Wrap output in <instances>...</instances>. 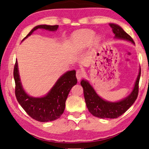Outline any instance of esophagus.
<instances>
[{
	"mask_svg": "<svg viewBox=\"0 0 149 149\" xmlns=\"http://www.w3.org/2000/svg\"><path fill=\"white\" fill-rule=\"evenodd\" d=\"M84 75V72L82 70H77V72H76V76H77V78L78 80H80L82 78H83Z\"/></svg>",
	"mask_w": 149,
	"mask_h": 149,
	"instance_id": "1",
	"label": "esophagus"
}]
</instances>
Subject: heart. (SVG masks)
<instances>
[{
  "mask_svg": "<svg viewBox=\"0 0 149 149\" xmlns=\"http://www.w3.org/2000/svg\"><path fill=\"white\" fill-rule=\"evenodd\" d=\"M94 36H95V32L91 30H86L82 32L80 36V40H81L82 45L84 46L90 45L93 40Z\"/></svg>",
  "mask_w": 149,
  "mask_h": 149,
  "instance_id": "1",
  "label": "heart"
}]
</instances>
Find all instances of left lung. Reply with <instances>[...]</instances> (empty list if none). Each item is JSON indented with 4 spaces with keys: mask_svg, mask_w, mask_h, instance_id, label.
Listing matches in <instances>:
<instances>
[{
    "mask_svg": "<svg viewBox=\"0 0 149 149\" xmlns=\"http://www.w3.org/2000/svg\"><path fill=\"white\" fill-rule=\"evenodd\" d=\"M110 27L112 28L115 37L120 39L128 40L134 43L131 37L123 31L121 27L116 24H110ZM141 76V69L139 70L133 91L129 96L123 100L118 102H109L104 100L97 95L93 87L88 81L82 80L81 85L84 89L85 102L89 112L94 116L100 118H116L123 114L137 98L139 93V82Z\"/></svg>",
    "mask_w": 149,
    "mask_h": 149,
    "instance_id": "left-lung-1",
    "label": "left lung"
}]
</instances>
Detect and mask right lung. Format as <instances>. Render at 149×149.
<instances>
[{
  "label": "right lung",
  "instance_id": "add662e5",
  "mask_svg": "<svg viewBox=\"0 0 149 149\" xmlns=\"http://www.w3.org/2000/svg\"><path fill=\"white\" fill-rule=\"evenodd\" d=\"M58 27V25L37 26L31 30L24 40L38 29L54 31H56ZM13 74L15 81V95L17 101L31 118L40 122L52 121L60 118L65 110L68 94L72 87L77 82L76 71H69L58 80L55 86L46 96L40 98H34L28 95L23 90L19 79L17 61L14 67Z\"/></svg>",
  "mask_w": 149,
  "mask_h": 149
}]
</instances>
